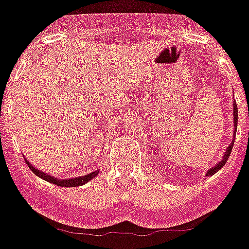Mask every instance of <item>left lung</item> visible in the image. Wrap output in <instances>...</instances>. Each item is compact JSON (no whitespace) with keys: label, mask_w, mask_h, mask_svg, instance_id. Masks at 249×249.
Here are the masks:
<instances>
[{"label":"left lung","mask_w":249,"mask_h":249,"mask_svg":"<svg viewBox=\"0 0 249 249\" xmlns=\"http://www.w3.org/2000/svg\"><path fill=\"white\" fill-rule=\"evenodd\" d=\"M233 116H234V128H235V130H236V124H238V107H236L235 101H234V104H233ZM234 135H235V131H234ZM233 145H234V139H233V142L229 144V147L226 148L225 153H224V156H223V160H221L219 163H216L215 166L211 167V169H210V170L206 173V177H211V175H213L215 173H217V171H219L220 169L224 166V165H225V162L228 161V159H229L230 153H231Z\"/></svg>","instance_id":"left-lung-1"}]
</instances>
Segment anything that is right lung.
<instances>
[{
    "label": "right lung",
    "mask_w": 249,
    "mask_h": 249,
    "mask_svg": "<svg viewBox=\"0 0 249 249\" xmlns=\"http://www.w3.org/2000/svg\"><path fill=\"white\" fill-rule=\"evenodd\" d=\"M26 163H28V166L30 167V170L33 171L37 177H39L40 179H43V180L48 181V183L56 184V185H58V187H80V185H84L86 183L92 180L93 178H96L97 175H98V171H100V170H96L90 174H87V175H83V177L71 178V179H58V178L51 177V175H48V174L36 169V167H34L29 161H26Z\"/></svg>",
    "instance_id": "add662e5"
}]
</instances>
